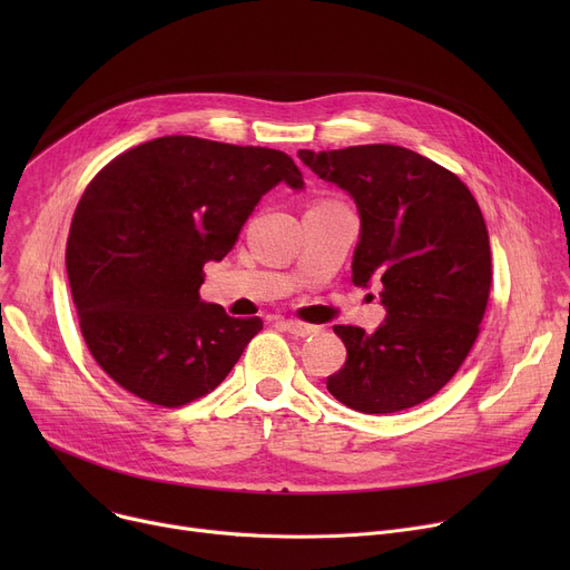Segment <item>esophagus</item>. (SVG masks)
Masks as SVG:
<instances>
[{
  "instance_id": "esophagus-1",
  "label": "esophagus",
  "mask_w": 570,
  "mask_h": 570,
  "mask_svg": "<svg viewBox=\"0 0 570 570\" xmlns=\"http://www.w3.org/2000/svg\"><path fill=\"white\" fill-rule=\"evenodd\" d=\"M279 325L284 327L286 333L295 335V337H309V335H316L318 333V325H312V323H303L297 318H282Z\"/></svg>"
}]
</instances>
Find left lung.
Segmentation results:
<instances>
[{
    "label": "left lung",
    "instance_id": "1",
    "mask_svg": "<svg viewBox=\"0 0 570 570\" xmlns=\"http://www.w3.org/2000/svg\"><path fill=\"white\" fill-rule=\"evenodd\" d=\"M361 213L353 284L381 286L385 321L372 335L335 325L346 363L327 391L361 413H395L436 395L469 355L488 309L492 254L485 219L462 179L400 145L297 153Z\"/></svg>",
    "mask_w": 570,
    "mask_h": 570
}]
</instances>
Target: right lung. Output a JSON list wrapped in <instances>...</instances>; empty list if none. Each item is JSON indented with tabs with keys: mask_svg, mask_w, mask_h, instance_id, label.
Masks as SVG:
<instances>
[{
	"mask_svg": "<svg viewBox=\"0 0 570 570\" xmlns=\"http://www.w3.org/2000/svg\"><path fill=\"white\" fill-rule=\"evenodd\" d=\"M303 189L279 149L164 136L106 164L73 213L67 273L80 333L131 395L168 409L207 395L263 327L203 303L222 261L275 185Z\"/></svg>",
	"mask_w": 570,
	"mask_h": 570,
	"instance_id": "obj_1",
	"label": "right lung"
}]
</instances>
